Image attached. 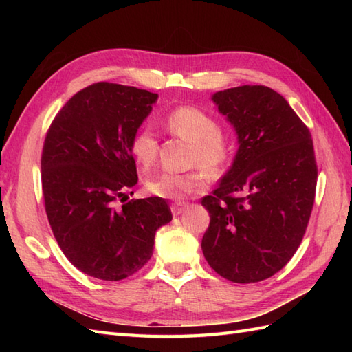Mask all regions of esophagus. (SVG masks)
Masks as SVG:
<instances>
[{
  "mask_svg": "<svg viewBox=\"0 0 352 352\" xmlns=\"http://www.w3.org/2000/svg\"><path fill=\"white\" fill-rule=\"evenodd\" d=\"M189 204L184 203V201H175V203H172L170 206V210H172V214L174 216H178L180 213H183L186 210V207H188Z\"/></svg>",
  "mask_w": 352,
  "mask_h": 352,
  "instance_id": "obj_1",
  "label": "esophagus"
}]
</instances>
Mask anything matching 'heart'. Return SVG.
<instances>
[{
	"mask_svg": "<svg viewBox=\"0 0 352 352\" xmlns=\"http://www.w3.org/2000/svg\"><path fill=\"white\" fill-rule=\"evenodd\" d=\"M164 126L172 136L190 142V163L201 164L212 174L226 166L233 155L234 144L231 133L219 126L216 118L203 109L180 106L170 110L164 118ZM157 151H159V142L151 126H142L133 134L130 153L142 169L148 170L153 166ZM204 170L197 168L188 172H162L149 178L146 189L159 198L182 199L189 193H197L204 189L207 172Z\"/></svg>",
	"mask_w": 352,
	"mask_h": 352,
	"instance_id": "obj_1",
	"label": "heart"
}]
</instances>
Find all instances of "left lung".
Here are the masks:
<instances>
[{
	"label": "left lung",
	"instance_id": "left-lung-1",
	"mask_svg": "<svg viewBox=\"0 0 352 352\" xmlns=\"http://www.w3.org/2000/svg\"><path fill=\"white\" fill-rule=\"evenodd\" d=\"M237 133L239 149L212 195L207 263L233 283H257L287 265L315 203L318 166L310 130L266 86H239L212 98Z\"/></svg>",
	"mask_w": 352,
	"mask_h": 352
}]
</instances>
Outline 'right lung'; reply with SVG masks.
Segmentation results:
<instances>
[{"label": "right lung", "mask_w": 352, "mask_h": 352, "mask_svg": "<svg viewBox=\"0 0 352 352\" xmlns=\"http://www.w3.org/2000/svg\"><path fill=\"white\" fill-rule=\"evenodd\" d=\"M155 100L144 89L100 81L74 95L47 131L45 212L66 258L94 278L136 274L153 256L155 231L172 219L159 197L117 206L138 183L130 140Z\"/></svg>", "instance_id": "obj_1"}]
</instances>
